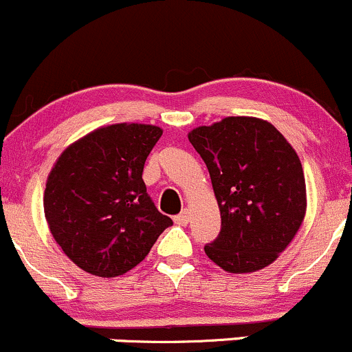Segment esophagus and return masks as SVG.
Returning <instances> with one entry per match:
<instances>
[{"label": "esophagus", "mask_w": 352, "mask_h": 352, "mask_svg": "<svg viewBox=\"0 0 352 352\" xmlns=\"http://www.w3.org/2000/svg\"><path fill=\"white\" fill-rule=\"evenodd\" d=\"M175 222L177 226H186V223L190 222V212H188V210H183L179 215L175 217Z\"/></svg>", "instance_id": "34e87169"}]
</instances>
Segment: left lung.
<instances>
[{"instance_id":"8db88e82","label":"left lung","mask_w":352,"mask_h":352,"mask_svg":"<svg viewBox=\"0 0 352 352\" xmlns=\"http://www.w3.org/2000/svg\"><path fill=\"white\" fill-rule=\"evenodd\" d=\"M188 139L208 168L222 219L206 256L229 273L270 266L305 217V176L295 149L254 117H227L193 129Z\"/></svg>"}]
</instances>
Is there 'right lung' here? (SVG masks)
Listing matches in <instances>:
<instances>
[{"label":"right lung","mask_w":352,"mask_h":352,"mask_svg":"<svg viewBox=\"0 0 352 352\" xmlns=\"http://www.w3.org/2000/svg\"><path fill=\"white\" fill-rule=\"evenodd\" d=\"M162 135L155 125L117 123L67 147L47 177L50 234L86 273L115 278L146 259L173 220L147 195L144 164Z\"/></svg>","instance_id":"1"}]
</instances>
